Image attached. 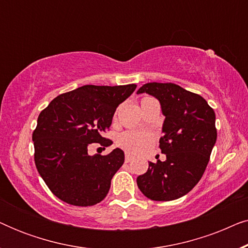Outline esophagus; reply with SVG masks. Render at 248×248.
<instances>
[{"instance_id": "obj_1", "label": "esophagus", "mask_w": 248, "mask_h": 248, "mask_svg": "<svg viewBox=\"0 0 248 248\" xmlns=\"http://www.w3.org/2000/svg\"><path fill=\"white\" fill-rule=\"evenodd\" d=\"M132 159H133V155H128V154L125 155V162H130Z\"/></svg>"}]
</instances>
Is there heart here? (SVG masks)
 Masks as SVG:
<instances>
[{"instance_id":"obj_1","label":"heart","mask_w":248,"mask_h":248,"mask_svg":"<svg viewBox=\"0 0 248 248\" xmlns=\"http://www.w3.org/2000/svg\"><path fill=\"white\" fill-rule=\"evenodd\" d=\"M151 142V135L143 132H124L117 139V144L131 154H142L147 151Z\"/></svg>"}]
</instances>
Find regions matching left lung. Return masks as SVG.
<instances>
[{
	"instance_id": "8db88e82",
	"label": "left lung",
	"mask_w": 248,
	"mask_h": 248,
	"mask_svg": "<svg viewBox=\"0 0 248 248\" xmlns=\"http://www.w3.org/2000/svg\"><path fill=\"white\" fill-rule=\"evenodd\" d=\"M137 93H148L160 103L164 137L159 148L166 160L149 162L137 178L140 191L154 201H172L198 184L217 141L216 114L204 98L175 83H145Z\"/></svg>"
}]
</instances>
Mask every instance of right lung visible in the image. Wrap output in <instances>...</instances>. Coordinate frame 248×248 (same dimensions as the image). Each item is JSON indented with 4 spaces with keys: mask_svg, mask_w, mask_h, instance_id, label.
Here are the masks:
<instances>
[{
    "mask_svg": "<svg viewBox=\"0 0 248 248\" xmlns=\"http://www.w3.org/2000/svg\"><path fill=\"white\" fill-rule=\"evenodd\" d=\"M135 88L88 84L60 94L42 110L32 133L35 164L56 198L77 206L106 198L111 178L124 164V152L116 148L106 155H89L88 147L113 143L103 133Z\"/></svg>",
    "mask_w": 248,
    "mask_h": 248,
    "instance_id": "right-lung-1",
    "label": "right lung"
}]
</instances>
